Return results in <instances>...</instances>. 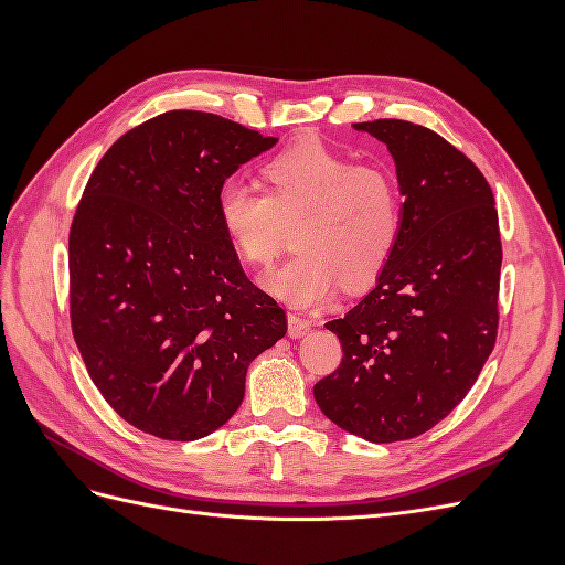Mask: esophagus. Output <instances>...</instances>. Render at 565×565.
Here are the masks:
<instances>
[{"label": "esophagus", "mask_w": 565, "mask_h": 565, "mask_svg": "<svg viewBox=\"0 0 565 565\" xmlns=\"http://www.w3.org/2000/svg\"><path fill=\"white\" fill-rule=\"evenodd\" d=\"M311 332V320L299 318V316H289L287 318V334L292 339H301Z\"/></svg>", "instance_id": "1"}]
</instances>
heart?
Wrapping results in <instances>:
<instances>
[{"instance_id": "obj_1", "label": "heart", "mask_w": 565, "mask_h": 565, "mask_svg": "<svg viewBox=\"0 0 565 565\" xmlns=\"http://www.w3.org/2000/svg\"><path fill=\"white\" fill-rule=\"evenodd\" d=\"M266 193L226 179L216 193L218 224L254 266H268L297 224L292 259L266 276L273 295L292 306H322L344 280L370 282L396 249L403 226L398 185L384 167L353 164L320 141L299 143L264 167Z\"/></svg>"}]
</instances>
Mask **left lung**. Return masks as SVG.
Returning <instances> with one entry per match:
<instances>
[{
	"label": "left lung",
	"instance_id": "obj_1",
	"mask_svg": "<svg viewBox=\"0 0 565 565\" xmlns=\"http://www.w3.org/2000/svg\"><path fill=\"white\" fill-rule=\"evenodd\" d=\"M382 141L401 185L403 226L372 292L324 322L339 367L313 386L322 415L370 443H396L448 417L498 337L502 243L478 167L405 119L353 125Z\"/></svg>",
	"mask_w": 565,
	"mask_h": 565
}]
</instances>
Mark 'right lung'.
Listing matches in <instances>:
<instances>
[{
	"mask_svg": "<svg viewBox=\"0 0 565 565\" xmlns=\"http://www.w3.org/2000/svg\"><path fill=\"white\" fill-rule=\"evenodd\" d=\"M278 143L169 110L110 146L67 241L75 344L100 396L139 431L198 440L245 398L247 367L287 332L216 216L218 185Z\"/></svg>",
	"mask_w": 565,
	"mask_h": 565,
	"instance_id": "obj_1",
	"label": "right lung"
}]
</instances>
